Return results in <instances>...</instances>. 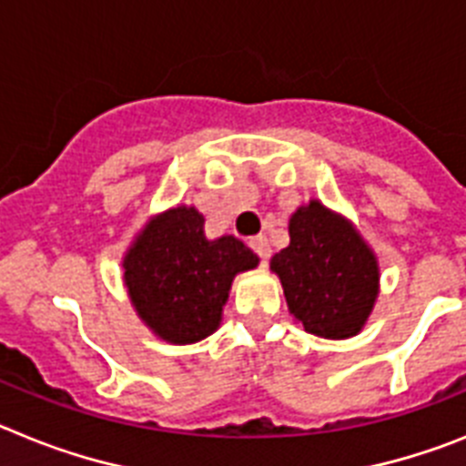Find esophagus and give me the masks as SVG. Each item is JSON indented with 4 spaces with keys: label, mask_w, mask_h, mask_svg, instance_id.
<instances>
[{
    "label": "esophagus",
    "mask_w": 466,
    "mask_h": 466,
    "mask_svg": "<svg viewBox=\"0 0 466 466\" xmlns=\"http://www.w3.org/2000/svg\"><path fill=\"white\" fill-rule=\"evenodd\" d=\"M250 248L256 250L258 256L262 258V260H269V256H272V248H269V241H267V237H262V234H258V237H253L248 241Z\"/></svg>",
    "instance_id": "1"
}]
</instances>
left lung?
I'll return each instance as SVG.
<instances>
[{"mask_svg":"<svg viewBox=\"0 0 466 466\" xmlns=\"http://www.w3.org/2000/svg\"><path fill=\"white\" fill-rule=\"evenodd\" d=\"M289 237L269 269L295 321L326 339L361 333L378 302L380 262L354 222L309 199L290 216Z\"/></svg>","mask_w":466,"mask_h":466,"instance_id":"left-lung-1","label":"left lung"}]
</instances>
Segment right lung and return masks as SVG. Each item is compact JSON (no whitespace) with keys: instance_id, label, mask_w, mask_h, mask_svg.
<instances>
[{"instance_id":"1","label":"right lung","mask_w":466,"mask_h":466,"mask_svg":"<svg viewBox=\"0 0 466 466\" xmlns=\"http://www.w3.org/2000/svg\"><path fill=\"white\" fill-rule=\"evenodd\" d=\"M204 222L194 206H173L149 218L121 258L137 319L171 345L216 333L234 277L260 262L234 234L206 237Z\"/></svg>"}]
</instances>
